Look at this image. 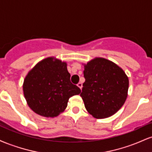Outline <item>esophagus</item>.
I'll return each instance as SVG.
<instances>
[{
  "label": "esophagus",
  "instance_id": "1",
  "mask_svg": "<svg viewBox=\"0 0 152 152\" xmlns=\"http://www.w3.org/2000/svg\"><path fill=\"white\" fill-rule=\"evenodd\" d=\"M77 86H78V88H81V89L82 88V87H83V85H82V83H81V82H79V83H78Z\"/></svg>",
  "mask_w": 152,
  "mask_h": 152
}]
</instances>
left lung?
<instances>
[{
	"label": "left lung",
	"mask_w": 152,
	"mask_h": 152,
	"mask_svg": "<svg viewBox=\"0 0 152 152\" xmlns=\"http://www.w3.org/2000/svg\"><path fill=\"white\" fill-rule=\"evenodd\" d=\"M84 67L82 92L86 109L96 118H105L116 114L128 96L129 78L117 64L96 57Z\"/></svg>",
	"instance_id": "1"
}]
</instances>
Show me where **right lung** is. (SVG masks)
I'll list each match as a JSON object with an SVG mask.
<instances>
[{
    "instance_id": "1",
    "label": "right lung",
    "mask_w": 152,
    "mask_h": 152,
    "mask_svg": "<svg viewBox=\"0 0 152 152\" xmlns=\"http://www.w3.org/2000/svg\"><path fill=\"white\" fill-rule=\"evenodd\" d=\"M67 63L55 57L39 61L28 71L23 84L27 104L44 117L58 116L67 107L70 97L81 89L71 83Z\"/></svg>"
}]
</instances>
